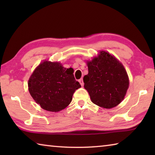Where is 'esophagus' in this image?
Here are the masks:
<instances>
[{"mask_svg": "<svg viewBox=\"0 0 155 155\" xmlns=\"http://www.w3.org/2000/svg\"><path fill=\"white\" fill-rule=\"evenodd\" d=\"M78 81H79V83H80V84L81 85V86H83V85H84V83H83V78H81V79L78 80Z\"/></svg>", "mask_w": 155, "mask_h": 155, "instance_id": "34e87169", "label": "esophagus"}]
</instances>
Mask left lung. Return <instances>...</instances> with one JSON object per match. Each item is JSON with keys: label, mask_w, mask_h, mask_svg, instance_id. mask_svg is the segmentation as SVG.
<instances>
[{"label": "left lung", "mask_w": 155, "mask_h": 155, "mask_svg": "<svg viewBox=\"0 0 155 155\" xmlns=\"http://www.w3.org/2000/svg\"><path fill=\"white\" fill-rule=\"evenodd\" d=\"M88 74L83 77L84 87L93 103L104 109L116 107L124 98L129 85L123 65L109 52L101 51L87 62Z\"/></svg>", "instance_id": "1"}]
</instances>
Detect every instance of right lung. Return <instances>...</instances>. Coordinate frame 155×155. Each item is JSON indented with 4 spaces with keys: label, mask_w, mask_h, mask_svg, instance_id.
<instances>
[{
    "label": "right lung",
    "mask_w": 155,
    "mask_h": 155,
    "mask_svg": "<svg viewBox=\"0 0 155 155\" xmlns=\"http://www.w3.org/2000/svg\"><path fill=\"white\" fill-rule=\"evenodd\" d=\"M73 72L72 68L66 69L59 62H41L28 80L31 96L44 110H63L71 103L74 91L81 87Z\"/></svg>",
    "instance_id": "add662e5"
}]
</instances>
